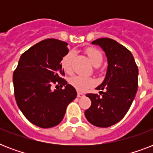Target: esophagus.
I'll return each instance as SVG.
<instances>
[{
	"label": "esophagus",
	"instance_id": "34e87169",
	"mask_svg": "<svg viewBox=\"0 0 153 153\" xmlns=\"http://www.w3.org/2000/svg\"><path fill=\"white\" fill-rule=\"evenodd\" d=\"M77 96H78V98H82V97H84V96H85V94L82 93H81V92H78V94H77Z\"/></svg>",
	"mask_w": 153,
	"mask_h": 153
}]
</instances>
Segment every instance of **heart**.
<instances>
[{"mask_svg": "<svg viewBox=\"0 0 153 153\" xmlns=\"http://www.w3.org/2000/svg\"><path fill=\"white\" fill-rule=\"evenodd\" d=\"M86 53L88 55L89 59L92 62V64L95 67H98L102 62L103 56L98 49L95 48H89L86 50ZM74 58V53L69 51L62 57L61 60V64L65 71L70 74L72 71V61ZM70 84L74 88L79 91H85L87 89L93 86L94 84V80L91 77L75 75L70 79Z\"/></svg>", "mask_w": 153, "mask_h": 153, "instance_id": "1", "label": "heart"}]
</instances>
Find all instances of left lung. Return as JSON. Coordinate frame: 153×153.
<instances>
[{
    "label": "left lung",
    "mask_w": 153,
    "mask_h": 153,
    "mask_svg": "<svg viewBox=\"0 0 153 153\" xmlns=\"http://www.w3.org/2000/svg\"><path fill=\"white\" fill-rule=\"evenodd\" d=\"M104 50L108 60L105 78L97 94H87L91 105L85 111L87 121L106 128L117 123L130 108L138 88V67L133 55L114 39L100 38L92 42Z\"/></svg>",
    "instance_id": "obj_1"
}]
</instances>
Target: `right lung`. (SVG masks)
Segmentation results:
<instances>
[{"label":"right lung","mask_w":153,"mask_h":153,"mask_svg":"<svg viewBox=\"0 0 153 153\" xmlns=\"http://www.w3.org/2000/svg\"><path fill=\"white\" fill-rule=\"evenodd\" d=\"M67 45L56 39L39 42L21 55L13 73L16 104L25 117L40 128L59 125L77 96L75 89L62 78L61 60L69 51ZM54 85L60 88L52 91Z\"/></svg>","instance_id":"add662e5"}]
</instances>
